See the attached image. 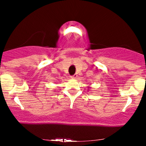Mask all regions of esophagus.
<instances>
[{"label":"esophagus","mask_w":146,"mask_h":146,"mask_svg":"<svg viewBox=\"0 0 146 146\" xmlns=\"http://www.w3.org/2000/svg\"><path fill=\"white\" fill-rule=\"evenodd\" d=\"M77 77H78V75H77L76 74H75V75H72V76L71 77V79H76Z\"/></svg>","instance_id":"obj_1"}]
</instances>
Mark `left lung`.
<instances>
[{
  "instance_id": "8db88e82",
  "label": "left lung",
  "mask_w": 146,
  "mask_h": 146,
  "mask_svg": "<svg viewBox=\"0 0 146 146\" xmlns=\"http://www.w3.org/2000/svg\"><path fill=\"white\" fill-rule=\"evenodd\" d=\"M90 88V86H88V88Z\"/></svg>"
}]
</instances>
